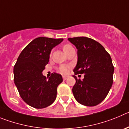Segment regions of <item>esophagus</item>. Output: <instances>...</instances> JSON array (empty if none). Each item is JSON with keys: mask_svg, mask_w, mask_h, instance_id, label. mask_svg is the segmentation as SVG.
I'll list each match as a JSON object with an SVG mask.
<instances>
[{"mask_svg": "<svg viewBox=\"0 0 129 129\" xmlns=\"http://www.w3.org/2000/svg\"><path fill=\"white\" fill-rule=\"evenodd\" d=\"M62 77H63V80H67V79L68 78V76H62Z\"/></svg>", "mask_w": 129, "mask_h": 129, "instance_id": "obj_1", "label": "esophagus"}]
</instances>
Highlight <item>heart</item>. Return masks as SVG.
Instances as JSON below:
<instances>
[{
	"instance_id": "heart-1",
	"label": "heart",
	"mask_w": 129,
	"mask_h": 129,
	"mask_svg": "<svg viewBox=\"0 0 129 129\" xmlns=\"http://www.w3.org/2000/svg\"><path fill=\"white\" fill-rule=\"evenodd\" d=\"M70 48H72V46H70V45H65L63 47V51H66L67 50L69 49ZM69 71V67L68 66H66V65H63V66H61L60 67H59V71L62 74H67L68 73Z\"/></svg>"
}]
</instances>
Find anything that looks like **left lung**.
Instances as JSON below:
<instances>
[{"mask_svg":"<svg viewBox=\"0 0 129 129\" xmlns=\"http://www.w3.org/2000/svg\"><path fill=\"white\" fill-rule=\"evenodd\" d=\"M77 49L78 60L73 70L75 75L84 73V78L78 80L73 87L76 100L85 106L97 105L105 98L113 82L114 68L110 54L103 46L87 37L69 38Z\"/></svg>","mask_w":129,"mask_h":129,"instance_id":"1","label":"left lung"}]
</instances>
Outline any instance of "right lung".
<instances>
[{"label": "right lung", "instance_id": "add662e5", "mask_svg": "<svg viewBox=\"0 0 129 129\" xmlns=\"http://www.w3.org/2000/svg\"><path fill=\"white\" fill-rule=\"evenodd\" d=\"M63 40L47 37L34 39L20 54L13 68L14 81L23 100L31 107L43 109L56 98L57 87L63 81L62 75L52 73L47 79L42 75L52 49Z\"/></svg>", "mask_w": 129, "mask_h": 129}]
</instances>
